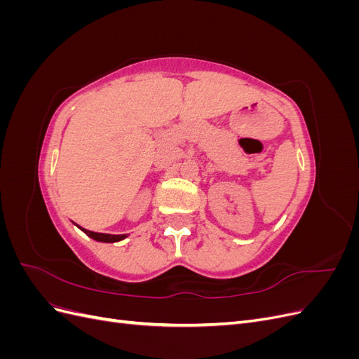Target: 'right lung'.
<instances>
[{
    "instance_id": "right-lung-1",
    "label": "right lung",
    "mask_w": 359,
    "mask_h": 359,
    "mask_svg": "<svg viewBox=\"0 0 359 359\" xmlns=\"http://www.w3.org/2000/svg\"><path fill=\"white\" fill-rule=\"evenodd\" d=\"M82 231L88 236H91L93 240L100 241V243H116V241L124 240V238L127 236L126 233L124 235H111V233H99V232H93V231H86V229H82Z\"/></svg>"
}]
</instances>
